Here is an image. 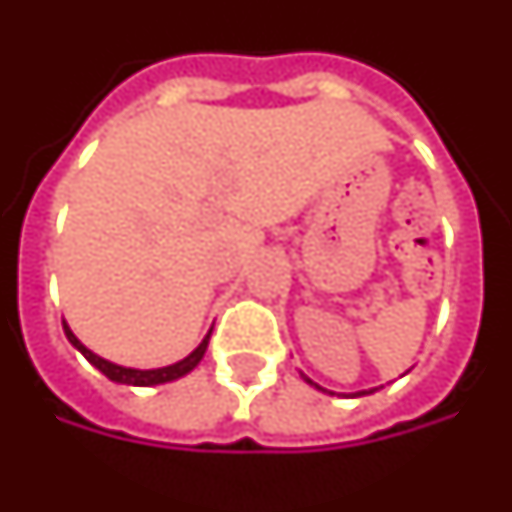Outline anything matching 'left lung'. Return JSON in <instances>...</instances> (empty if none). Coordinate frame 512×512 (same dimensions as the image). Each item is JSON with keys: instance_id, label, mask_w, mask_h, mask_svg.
Segmentation results:
<instances>
[{"instance_id": "obj_1", "label": "left lung", "mask_w": 512, "mask_h": 512, "mask_svg": "<svg viewBox=\"0 0 512 512\" xmlns=\"http://www.w3.org/2000/svg\"><path fill=\"white\" fill-rule=\"evenodd\" d=\"M302 380L307 382V385H313V388H318V391H324V393H332V391H327V388H321V385H316V382L310 380V377H305V374H302ZM377 391V388H371V391H357V393H352V399H355V396H366V393H374Z\"/></svg>"}]
</instances>
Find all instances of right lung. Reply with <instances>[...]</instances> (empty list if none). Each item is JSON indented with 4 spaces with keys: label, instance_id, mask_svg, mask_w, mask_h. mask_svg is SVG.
Returning <instances> with one entry per match:
<instances>
[{
    "label": "right lung",
    "instance_id": "add662e5",
    "mask_svg": "<svg viewBox=\"0 0 512 512\" xmlns=\"http://www.w3.org/2000/svg\"><path fill=\"white\" fill-rule=\"evenodd\" d=\"M63 332H66V338H69V343L80 352L88 363L94 368H99L102 374H105L107 380L119 382V385H135V388H152V385H163V382H174L180 380V377H185V374H191L196 366H199V360L205 357L207 352V343H210V332H207L205 338H202V343L196 346L194 352L188 357H182V360H177V363H171V366H163V368H130V366H119V363H110V360H105V357H99L96 352H91L85 343L71 332V327L63 321Z\"/></svg>",
    "mask_w": 512,
    "mask_h": 512
}]
</instances>
